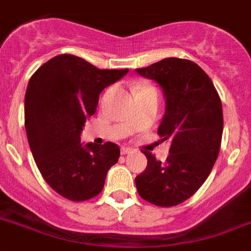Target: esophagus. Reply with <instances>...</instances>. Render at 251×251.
Here are the masks:
<instances>
[{
	"label": "esophagus",
	"mask_w": 251,
	"mask_h": 251,
	"mask_svg": "<svg viewBox=\"0 0 251 251\" xmlns=\"http://www.w3.org/2000/svg\"><path fill=\"white\" fill-rule=\"evenodd\" d=\"M130 152H132L131 148H128V147H123V148H121V154H123V155H126V154H130Z\"/></svg>",
	"instance_id": "obj_1"
}]
</instances>
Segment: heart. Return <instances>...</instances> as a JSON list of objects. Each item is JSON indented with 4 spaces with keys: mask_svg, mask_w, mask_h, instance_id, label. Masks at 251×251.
Returning <instances> with one entry per match:
<instances>
[{
    "mask_svg": "<svg viewBox=\"0 0 251 251\" xmlns=\"http://www.w3.org/2000/svg\"><path fill=\"white\" fill-rule=\"evenodd\" d=\"M148 87H149V86H140V87H138V88H136V92H138V91H140V89H143V88H148Z\"/></svg>",
    "mask_w": 251,
    "mask_h": 251,
    "instance_id": "obj_1",
    "label": "heart"
}]
</instances>
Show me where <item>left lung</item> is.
<instances>
[{
	"label": "left lung",
	"mask_w": 251,
	"mask_h": 251,
	"mask_svg": "<svg viewBox=\"0 0 251 251\" xmlns=\"http://www.w3.org/2000/svg\"><path fill=\"white\" fill-rule=\"evenodd\" d=\"M135 71L155 80L164 93L165 112L158 134L171 143L165 163L143 151L148 165L135 178L136 189L155 206H177L203 184L219 156L224 130L221 100L210 77L191 60L165 58Z\"/></svg>",
	"instance_id": "1"
}]
</instances>
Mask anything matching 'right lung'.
Returning a JSON list of instances; mask_svg holds the SVG:
<instances>
[{
	"mask_svg": "<svg viewBox=\"0 0 251 251\" xmlns=\"http://www.w3.org/2000/svg\"><path fill=\"white\" fill-rule=\"evenodd\" d=\"M128 69H99L79 56L56 55L30 78L25 128L41 176L56 193L80 202L99 195L119 160L116 144L80 143L84 123L96 112L100 93Z\"/></svg>",
	"mask_w": 251,
	"mask_h": 251,
	"instance_id": "add662e5",
	"label": "right lung"
}]
</instances>
